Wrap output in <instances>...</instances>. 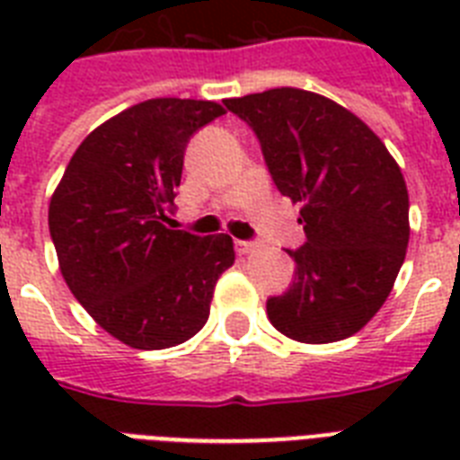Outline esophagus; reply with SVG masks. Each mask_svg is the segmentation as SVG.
I'll return each mask as SVG.
<instances>
[{"label":"esophagus","mask_w":460,"mask_h":460,"mask_svg":"<svg viewBox=\"0 0 460 460\" xmlns=\"http://www.w3.org/2000/svg\"><path fill=\"white\" fill-rule=\"evenodd\" d=\"M236 252L238 255H248V252L255 251V243H248V241H236Z\"/></svg>","instance_id":"obj_1"}]
</instances>
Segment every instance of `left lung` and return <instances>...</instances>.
<instances>
[{
	"label": "left lung",
	"instance_id": "left-lung-1",
	"mask_svg": "<svg viewBox=\"0 0 460 460\" xmlns=\"http://www.w3.org/2000/svg\"><path fill=\"white\" fill-rule=\"evenodd\" d=\"M258 136L281 195L301 202L305 243L287 294L267 317L303 343L356 334L392 294L406 258L408 190L399 164L367 126L329 97L274 88L224 100Z\"/></svg>",
	"mask_w": 460,
	"mask_h": 460
}]
</instances>
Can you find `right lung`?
<instances>
[{
	"mask_svg": "<svg viewBox=\"0 0 460 460\" xmlns=\"http://www.w3.org/2000/svg\"><path fill=\"white\" fill-rule=\"evenodd\" d=\"M224 107L157 97L97 126L49 202L64 281L93 320L140 350L188 341L205 327L217 279L234 265L226 234L166 229L190 136Z\"/></svg>",
	"mask_w": 460,
	"mask_h": 460,
	"instance_id": "add662e5",
	"label": "right lung"
}]
</instances>
